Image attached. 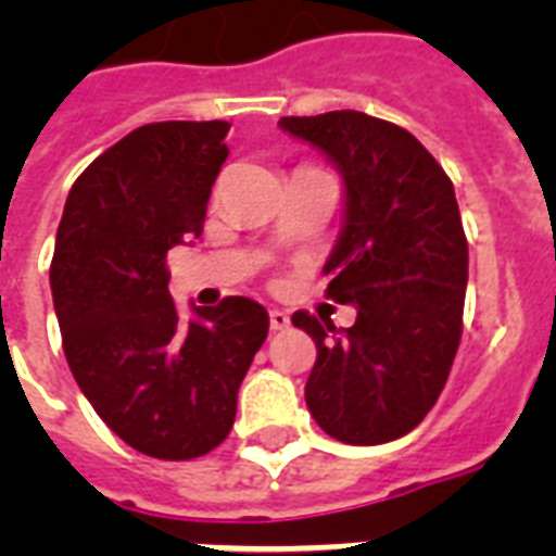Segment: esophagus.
<instances>
[{
  "instance_id": "obj_1",
  "label": "esophagus",
  "mask_w": 556,
  "mask_h": 556,
  "mask_svg": "<svg viewBox=\"0 0 556 556\" xmlns=\"http://www.w3.org/2000/svg\"><path fill=\"white\" fill-rule=\"evenodd\" d=\"M270 329L274 331H282V329H288V326H291V317H288L286 312H279V308H270Z\"/></svg>"
}]
</instances>
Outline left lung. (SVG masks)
Returning a JSON list of instances; mask_svg holds the SVG:
<instances>
[{
    "instance_id": "left-lung-1",
    "label": "left lung",
    "mask_w": 556,
    "mask_h": 556,
    "mask_svg": "<svg viewBox=\"0 0 556 556\" xmlns=\"http://www.w3.org/2000/svg\"><path fill=\"white\" fill-rule=\"evenodd\" d=\"M343 178V225L323 274L352 329L296 312L317 361L305 404L343 444H387L439 401L462 340L467 239L453 181L421 141L364 112L282 117Z\"/></svg>"
}]
</instances>
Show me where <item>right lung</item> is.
Listing matches in <instances>:
<instances>
[{"mask_svg": "<svg viewBox=\"0 0 556 556\" xmlns=\"http://www.w3.org/2000/svg\"><path fill=\"white\" fill-rule=\"evenodd\" d=\"M227 132V121L135 129L74 181L56 227L51 296L74 380L117 439L167 462L227 439L268 338L256 300L192 305L185 320L167 288V251L204 230Z\"/></svg>", "mask_w": 556, "mask_h": 556, "instance_id": "right-lung-1", "label": "right lung"}]
</instances>
